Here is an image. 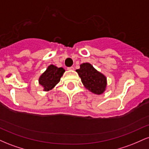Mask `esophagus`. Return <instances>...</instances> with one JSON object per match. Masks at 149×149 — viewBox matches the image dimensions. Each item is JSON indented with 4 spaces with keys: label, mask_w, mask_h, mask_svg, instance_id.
Here are the masks:
<instances>
[{
    "label": "esophagus",
    "mask_w": 149,
    "mask_h": 149,
    "mask_svg": "<svg viewBox=\"0 0 149 149\" xmlns=\"http://www.w3.org/2000/svg\"><path fill=\"white\" fill-rule=\"evenodd\" d=\"M67 69L69 70V71H73V70H74V67H73V66H71V67H68Z\"/></svg>",
    "instance_id": "obj_1"
}]
</instances>
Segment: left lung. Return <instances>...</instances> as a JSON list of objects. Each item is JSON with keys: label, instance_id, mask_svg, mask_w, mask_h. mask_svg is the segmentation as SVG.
<instances>
[{"label": "left lung", "instance_id": "obj_1", "mask_svg": "<svg viewBox=\"0 0 149 149\" xmlns=\"http://www.w3.org/2000/svg\"><path fill=\"white\" fill-rule=\"evenodd\" d=\"M81 82L87 90L95 95H100L107 90V80L103 73L98 71L90 63H83L76 70Z\"/></svg>", "mask_w": 149, "mask_h": 149}]
</instances>
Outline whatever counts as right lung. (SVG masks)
<instances>
[{
  "mask_svg": "<svg viewBox=\"0 0 149 149\" xmlns=\"http://www.w3.org/2000/svg\"><path fill=\"white\" fill-rule=\"evenodd\" d=\"M64 72L65 70L62 67L58 68L53 64L48 66L38 78V83L43 88V91L48 92L52 90L60 81Z\"/></svg>",
  "mask_w": 149,
  "mask_h": 149,
  "instance_id": "right-lung-1",
  "label": "right lung"
}]
</instances>
